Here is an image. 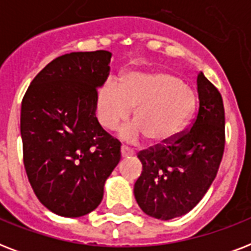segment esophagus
<instances>
[{
  "mask_svg": "<svg viewBox=\"0 0 251 251\" xmlns=\"http://www.w3.org/2000/svg\"><path fill=\"white\" fill-rule=\"evenodd\" d=\"M133 151L129 149V147H126V146H121V155L122 157H129L133 156Z\"/></svg>",
  "mask_w": 251,
  "mask_h": 251,
  "instance_id": "obj_1",
  "label": "esophagus"
}]
</instances>
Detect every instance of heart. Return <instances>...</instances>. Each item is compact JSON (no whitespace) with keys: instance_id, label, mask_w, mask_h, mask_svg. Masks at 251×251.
<instances>
[{"instance_id":"b5f03b06","label":"heart","mask_w":251,"mask_h":251,"mask_svg":"<svg viewBox=\"0 0 251 251\" xmlns=\"http://www.w3.org/2000/svg\"><path fill=\"white\" fill-rule=\"evenodd\" d=\"M134 109L135 122L122 127V139L137 143L143 138L153 146L171 143L195 109V94L173 73L133 72L121 84L106 80L96 95L100 125L114 130Z\"/></svg>"}]
</instances>
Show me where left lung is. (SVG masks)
<instances>
[{"mask_svg":"<svg viewBox=\"0 0 251 251\" xmlns=\"http://www.w3.org/2000/svg\"><path fill=\"white\" fill-rule=\"evenodd\" d=\"M199 109L190 129L168 145L138 152L143 171L134 185L142 211L160 220L191 211L216 177L226 146L222 95L203 73L197 78Z\"/></svg>","mask_w":251,"mask_h":251,"instance_id":"left-lung-1","label":"left lung"}]
</instances>
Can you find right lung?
<instances>
[{
	"label": "right lung",
	"instance_id": "1",
	"mask_svg": "<svg viewBox=\"0 0 251 251\" xmlns=\"http://www.w3.org/2000/svg\"><path fill=\"white\" fill-rule=\"evenodd\" d=\"M110 57L108 50L57 57L33 78L22 100L25 173L37 199L60 216L94 211L121 159L120 141L95 116Z\"/></svg>",
	"mask_w": 251,
	"mask_h": 251
}]
</instances>
